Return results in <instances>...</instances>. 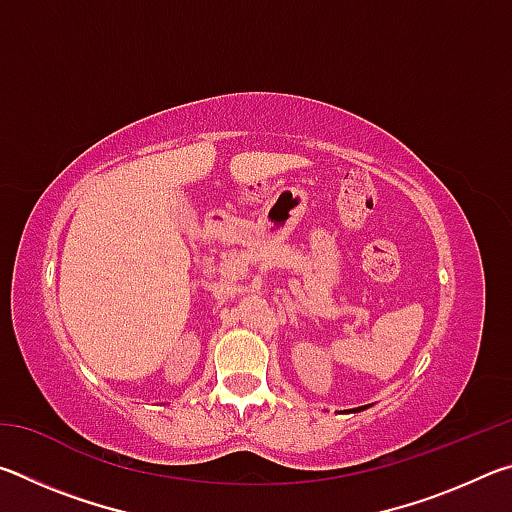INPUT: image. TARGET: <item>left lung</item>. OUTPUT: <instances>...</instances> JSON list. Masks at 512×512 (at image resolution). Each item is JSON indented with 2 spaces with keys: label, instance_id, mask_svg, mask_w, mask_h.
<instances>
[{
  "label": "left lung",
  "instance_id": "left-lung-1",
  "mask_svg": "<svg viewBox=\"0 0 512 512\" xmlns=\"http://www.w3.org/2000/svg\"><path fill=\"white\" fill-rule=\"evenodd\" d=\"M352 411H361V409H352Z\"/></svg>",
  "mask_w": 512,
  "mask_h": 512
}]
</instances>
